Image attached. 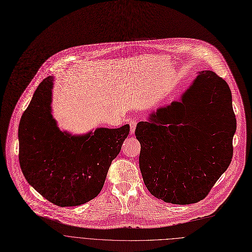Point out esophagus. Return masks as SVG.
<instances>
[{"instance_id": "esophagus-1", "label": "esophagus", "mask_w": 252, "mask_h": 252, "mask_svg": "<svg viewBox=\"0 0 252 252\" xmlns=\"http://www.w3.org/2000/svg\"><path fill=\"white\" fill-rule=\"evenodd\" d=\"M136 125H137V122L136 121H130L129 123V126H130V133L133 134L134 131H135V127H136Z\"/></svg>"}]
</instances>
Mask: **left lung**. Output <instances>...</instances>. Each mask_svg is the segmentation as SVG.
I'll return each instance as SVG.
<instances>
[{
    "label": "left lung",
    "instance_id": "1",
    "mask_svg": "<svg viewBox=\"0 0 252 252\" xmlns=\"http://www.w3.org/2000/svg\"><path fill=\"white\" fill-rule=\"evenodd\" d=\"M236 120L227 83L199 72L178 101L139 122V168L148 191L166 203L203 200L232 158Z\"/></svg>",
    "mask_w": 252,
    "mask_h": 252
}]
</instances>
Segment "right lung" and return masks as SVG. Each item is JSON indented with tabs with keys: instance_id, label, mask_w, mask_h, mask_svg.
I'll list each match as a JSON object with an SVG mask.
<instances>
[{
	"instance_id": "right-lung-1",
	"label": "right lung",
	"mask_w": 252,
	"mask_h": 252,
	"mask_svg": "<svg viewBox=\"0 0 252 252\" xmlns=\"http://www.w3.org/2000/svg\"><path fill=\"white\" fill-rule=\"evenodd\" d=\"M54 81L48 76L39 84L22 116L20 165L26 180L43 198L59 207L79 206L101 192L129 125L81 134L60 129L51 108Z\"/></svg>"
}]
</instances>
